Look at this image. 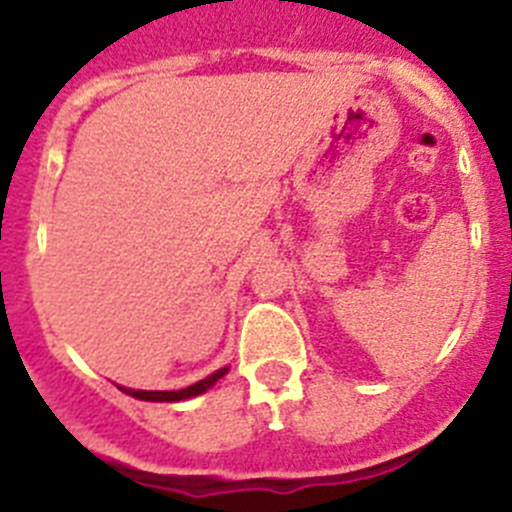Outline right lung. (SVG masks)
I'll return each mask as SVG.
<instances>
[{"instance_id":"add662e5","label":"right lung","mask_w":512,"mask_h":512,"mask_svg":"<svg viewBox=\"0 0 512 512\" xmlns=\"http://www.w3.org/2000/svg\"><path fill=\"white\" fill-rule=\"evenodd\" d=\"M225 374H228V369H217L215 374H210V377L200 379V382L192 384V387H184V390H174V392H146V390H128V387H120V390L128 392V395L135 397V400L179 402V400H189V397H197V395H202V392H207L212 387V384H215L220 377H225Z\"/></svg>"}]
</instances>
